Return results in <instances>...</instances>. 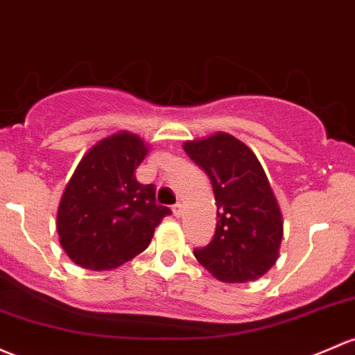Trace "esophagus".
I'll use <instances>...</instances> for the list:
<instances>
[{"instance_id":"esophagus-1","label":"esophagus","mask_w":355,"mask_h":355,"mask_svg":"<svg viewBox=\"0 0 355 355\" xmlns=\"http://www.w3.org/2000/svg\"><path fill=\"white\" fill-rule=\"evenodd\" d=\"M171 211H173V214L177 216V218H180V216L184 214V204L177 202L173 207H171Z\"/></svg>"}]
</instances>
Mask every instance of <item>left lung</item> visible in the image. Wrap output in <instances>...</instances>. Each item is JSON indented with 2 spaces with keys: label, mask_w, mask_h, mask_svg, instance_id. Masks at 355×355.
Instances as JSON below:
<instances>
[{
  "label": "left lung",
  "mask_w": 355,
  "mask_h": 355,
  "mask_svg": "<svg viewBox=\"0 0 355 355\" xmlns=\"http://www.w3.org/2000/svg\"><path fill=\"white\" fill-rule=\"evenodd\" d=\"M185 153L209 175L218 202L212 240L193 255L223 282L262 277L275 263L282 216L257 156L225 132L185 143Z\"/></svg>",
  "instance_id": "1"
}]
</instances>
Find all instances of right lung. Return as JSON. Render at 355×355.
<instances>
[{
    "mask_svg": "<svg viewBox=\"0 0 355 355\" xmlns=\"http://www.w3.org/2000/svg\"><path fill=\"white\" fill-rule=\"evenodd\" d=\"M148 148L137 136L115 134L80 162L58 209V233L69 259L109 270L148 248L155 227L171 211L156 204V187L136 180Z\"/></svg>",
    "mask_w": 355,
    "mask_h": 355,
    "instance_id": "add662e5",
    "label": "right lung"
}]
</instances>
